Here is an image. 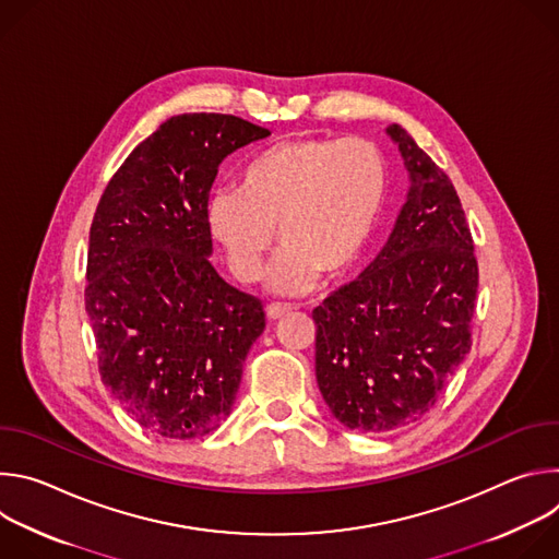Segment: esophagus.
I'll list each match as a JSON object with an SVG mask.
<instances>
[{"mask_svg":"<svg viewBox=\"0 0 559 559\" xmlns=\"http://www.w3.org/2000/svg\"><path fill=\"white\" fill-rule=\"evenodd\" d=\"M289 311H292V307L281 305V302H272V305L265 307V316L270 318V321H278V318H283V316L289 313Z\"/></svg>","mask_w":559,"mask_h":559,"instance_id":"1","label":"esophagus"}]
</instances>
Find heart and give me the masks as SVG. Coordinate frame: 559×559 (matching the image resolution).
<instances>
[{
    "mask_svg": "<svg viewBox=\"0 0 559 559\" xmlns=\"http://www.w3.org/2000/svg\"><path fill=\"white\" fill-rule=\"evenodd\" d=\"M389 170L365 139L300 136L276 143L246 166L238 190L207 203V227L229 270L243 283L263 276L278 294H305L325 274L341 281L360 263L380 223Z\"/></svg>",
    "mask_w": 559,
    "mask_h": 559,
    "instance_id": "1",
    "label": "heart"
}]
</instances>
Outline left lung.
<instances>
[{"label":"left lung","instance_id":"1","mask_svg":"<svg viewBox=\"0 0 559 559\" xmlns=\"http://www.w3.org/2000/svg\"><path fill=\"white\" fill-rule=\"evenodd\" d=\"M409 190L367 270L313 309L316 380L332 416L391 433L427 416L471 349L477 261L451 179L397 123Z\"/></svg>","mask_w":559,"mask_h":559}]
</instances>
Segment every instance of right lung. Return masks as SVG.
<instances>
[{
  "instance_id": "1",
  "label": "right lung",
  "mask_w": 559,
  "mask_h": 559,
  "mask_svg": "<svg viewBox=\"0 0 559 559\" xmlns=\"http://www.w3.org/2000/svg\"><path fill=\"white\" fill-rule=\"evenodd\" d=\"M267 136L241 117L177 115L130 152L97 205L86 311L99 373L154 436L214 431L265 330L261 300L210 263L207 201L223 158Z\"/></svg>"
}]
</instances>
